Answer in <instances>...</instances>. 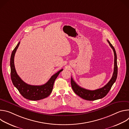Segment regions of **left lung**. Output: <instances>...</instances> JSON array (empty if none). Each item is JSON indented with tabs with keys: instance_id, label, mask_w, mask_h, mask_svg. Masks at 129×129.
I'll return each instance as SVG.
<instances>
[{
	"instance_id": "8db88e82",
	"label": "left lung",
	"mask_w": 129,
	"mask_h": 129,
	"mask_svg": "<svg viewBox=\"0 0 129 129\" xmlns=\"http://www.w3.org/2000/svg\"><path fill=\"white\" fill-rule=\"evenodd\" d=\"M110 46L112 48L114 54V71L112 78L109 81V82L103 87L95 90H90L84 89L79 86L73 79L71 78V85L72 88L75 92V93L81 98L88 100V101H94L99 99H101L105 97L109 92L110 90L111 89L112 85L116 81L117 77V56L115 50L112 45L107 40Z\"/></svg>"
}]
</instances>
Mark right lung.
I'll use <instances>...</instances> for the list:
<instances>
[{
  "mask_svg": "<svg viewBox=\"0 0 129 129\" xmlns=\"http://www.w3.org/2000/svg\"><path fill=\"white\" fill-rule=\"evenodd\" d=\"M18 43L12 52L10 59L11 77L14 86L19 91L20 93L25 99L31 101H38L48 96L52 90L53 84L63 69L53 75L48 81L40 86L30 85L25 83L17 75L14 65V57L16 51L20 44Z\"/></svg>",
  "mask_w": 129,
  "mask_h": 129,
  "instance_id": "right-lung-1",
  "label": "right lung"
}]
</instances>
